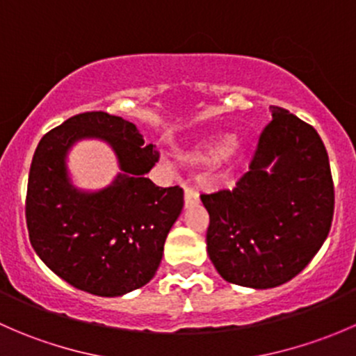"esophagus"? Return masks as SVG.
<instances>
[{
	"label": "esophagus",
	"mask_w": 356,
	"mask_h": 356,
	"mask_svg": "<svg viewBox=\"0 0 356 356\" xmlns=\"http://www.w3.org/2000/svg\"><path fill=\"white\" fill-rule=\"evenodd\" d=\"M200 203V195L196 191H193V189L189 188H184V207L186 208H191L195 207V204Z\"/></svg>",
	"instance_id": "esophagus-1"
}]
</instances>
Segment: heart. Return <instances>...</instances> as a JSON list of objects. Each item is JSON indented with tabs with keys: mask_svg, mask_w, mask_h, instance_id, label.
<instances>
[{
	"mask_svg": "<svg viewBox=\"0 0 356 356\" xmlns=\"http://www.w3.org/2000/svg\"><path fill=\"white\" fill-rule=\"evenodd\" d=\"M246 152V143L239 138L229 139L225 134L204 136L195 145L191 152L186 153V160L204 161L213 158L210 165L215 181H225L241 163Z\"/></svg>",
	"mask_w": 356,
	"mask_h": 356,
	"instance_id": "b5f03b06",
	"label": "heart"
}]
</instances>
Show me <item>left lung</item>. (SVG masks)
Masks as SVG:
<instances>
[{"instance_id": "obj_1", "label": "left lung", "mask_w": 356, "mask_h": 356, "mask_svg": "<svg viewBox=\"0 0 356 356\" xmlns=\"http://www.w3.org/2000/svg\"><path fill=\"white\" fill-rule=\"evenodd\" d=\"M250 172L234 191L203 195L207 251L222 279L253 289L300 274L327 239L334 213L331 165L312 125L270 106Z\"/></svg>"}]
</instances>
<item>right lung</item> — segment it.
Listing matches in <instances>:
<instances>
[{
  "label": "right lung",
  "instance_id": "obj_1",
  "mask_svg": "<svg viewBox=\"0 0 356 356\" xmlns=\"http://www.w3.org/2000/svg\"><path fill=\"white\" fill-rule=\"evenodd\" d=\"M84 138L106 142L121 172L106 188L86 192L71 182L66 160ZM158 160L132 122L105 111L68 118L42 136L29 172V239L38 257L74 288L122 296L148 284L184 207L179 186L158 188L146 174Z\"/></svg>",
  "mask_w": 356,
  "mask_h": 356
}]
</instances>
